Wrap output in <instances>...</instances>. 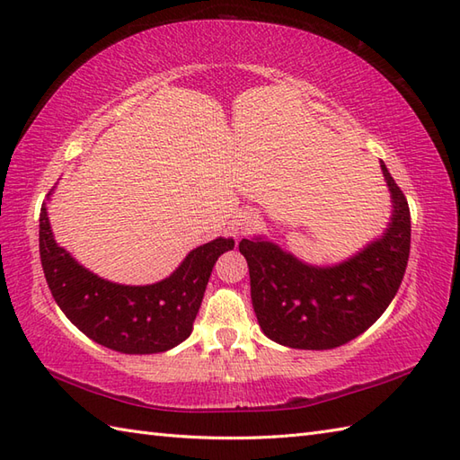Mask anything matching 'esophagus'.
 <instances>
[{
  "label": "esophagus",
  "instance_id": "34e87169",
  "mask_svg": "<svg viewBox=\"0 0 460 460\" xmlns=\"http://www.w3.org/2000/svg\"><path fill=\"white\" fill-rule=\"evenodd\" d=\"M259 227V217L255 213H243L241 219L237 223V231L241 233V235H249V233H252Z\"/></svg>",
  "mask_w": 460,
  "mask_h": 460
}]
</instances>
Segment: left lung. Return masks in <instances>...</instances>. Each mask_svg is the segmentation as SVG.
I'll list each match as a JSON object with an SVG mask.
<instances>
[{
	"label": "left lung",
	"mask_w": 460,
	"mask_h": 460,
	"mask_svg": "<svg viewBox=\"0 0 460 460\" xmlns=\"http://www.w3.org/2000/svg\"><path fill=\"white\" fill-rule=\"evenodd\" d=\"M381 170L394 198L392 225L354 259L316 269L272 243H239L249 265L252 306L270 340L298 349L338 348L366 332L394 300L409 261L411 213L384 162Z\"/></svg>",
	"instance_id": "1"
}]
</instances>
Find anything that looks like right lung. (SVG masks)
<instances>
[{
	"instance_id": "right-lung-1",
	"label": "right lung",
	"mask_w": 460,
	"mask_h": 460,
	"mask_svg": "<svg viewBox=\"0 0 460 460\" xmlns=\"http://www.w3.org/2000/svg\"><path fill=\"white\" fill-rule=\"evenodd\" d=\"M233 247L219 237L193 249L165 280L124 287L83 269L55 243L45 205L39 215V252L58 308L96 344L122 354H158L188 338L215 261Z\"/></svg>"
}]
</instances>
